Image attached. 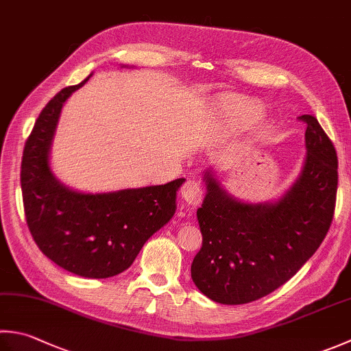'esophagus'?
Segmentation results:
<instances>
[{"label": "esophagus", "mask_w": 351, "mask_h": 351, "mask_svg": "<svg viewBox=\"0 0 351 351\" xmlns=\"http://www.w3.org/2000/svg\"><path fill=\"white\" fill-rule=\"evenodd\" d=\"M181 195L185 202H187L190 207H197L199 204L202 202L204 197V191L201 184L196 181H187L181 189Z\"/></svg>", "instance_id": "esophagus-1"}]
</instances>
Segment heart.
I'll list each match as a JSON object with an SVG mask.
<instances>
[{"mask_svg": "<svg viewBox=\"0 0 351 351\" xmlns=\"http://www.w3.org/2000/svg\"><path fill=\"white\" fill-rule=\"evenodd\" d=\"M262 112L263 108L258 101L242 95H230L219 106V119L228 128L251 125L260 119Z\"/></svg>", "mask_w": 351, "mask_h": 351, "instance_id": "obj_1", "label": "heart"}]
</instances>
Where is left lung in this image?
Listing matches in <instances>:
<instances>
[{
	"mask_svg": "<svg viewBox=\"0 0 351 351\" xmlns=\"http://www.w3.org/2000/svg\"><path fill=\"white\" fill-rule=\"evenodd\" d=\"M304 121L303 171L276 204H243L228 196L210 171L197 210L202 248L191 263L197 289L216 303L245 304L274 292L300 271L330 228L338 155L318 120Z\"/></svg>",
	"mask_w": 351,
	"mask_h": 351,
	"instance_id": "left-lung-1",
	"label": "left lung"
}]
</instances>
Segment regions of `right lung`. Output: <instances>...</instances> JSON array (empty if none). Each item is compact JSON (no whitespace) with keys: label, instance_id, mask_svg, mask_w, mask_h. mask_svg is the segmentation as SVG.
<instances>
[{"label":"right lung","instance_id":"add662e5","mask_svg":"<svg viewBox=\"0 0 351 351\" xmlns=\"http://www.w3.org/2000/svg\"><path fill=\"white\" fill-rule=\"evenodd\" d=\"M88 79L62 89L39 114L25 141L21 189L27 225L43 254L75 276L108 278L126 271L146 240L175 215L176 191L184 178L164 185L84 195L53 176L48 154L60 109Z\"/></svg>","mask_w":351,"mask_h":351}]
</instances>
